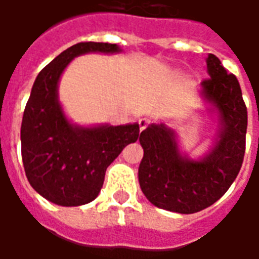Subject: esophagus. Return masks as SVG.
Masks as SVG:
<instances>
[{
    "mask_svg": "<svg viewBox=\"0 0 259 259\" xmlns=\"http://www.w3.org/2000/svg\"><path fill=\"white\" fill-rule=\"evenodd\" d=\"M139 126H140V132H143V130L146 129L147 126H148V119L146 118L139 119Z\"/></svg>",
    "mask_w": 259,
    "mask_h": 259,
    "instance_id": "1",
    "label": "esophagus"
}]
</instances>
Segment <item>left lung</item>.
<instances>
[{"instance_id":"obj_1","label":"left lung","mask_w":259,"mask_h":259,"mask_svg":"<svg viewBox=\"0 0 259 259\" xmlns=\"http://www.w3.org/2000/svg\"><path fill=\"white\" fill-rule=\"evenodd\" d=\"M206 72L209 79L201 83L200 93L217 115L218 130L202 157L180 151L176 132L165 123L148 124L139 139L144 150L139 166L141 191L166 211L194 213L208 208L228 191L243 163L247 108L239 80L213 54L206 58Z\"/></svg>"}]
</instances>
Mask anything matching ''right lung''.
I'll use <instances>...</instances> for the list:
<instances>
[{
	"label": "right lung",
	"mask_w": 259,
	"mask_h": 259,
	"mask_svg": "<svg viewBox=\"0 0 259 259\" xmlns=\"http://www.w3.org/2000/svg\"><path fill=\"white\" fill-rule=\"evenodd\" d=\"M120 51L109 42H77L54 58L33 84L20 127L22 159L31 187L57 205H84L94 200L108 166L140 137L139 123H73L58 98L59 80L72 59L83 54Z\"/></svg>",
	"instance_id": "add662e5"
}]
</instances>
